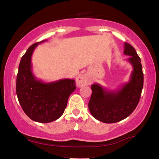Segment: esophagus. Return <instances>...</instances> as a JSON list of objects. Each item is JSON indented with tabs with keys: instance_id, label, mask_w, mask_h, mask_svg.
Segmentation results:
<instances>
[{
	"instance_id": "obj_1",
	"label": "esophagus",
	"mask_w": 159,
	"mask_h": 159,
	"mask_svg": "<svg viewBox=\"0 0 159 159\" xmlns=\"http://www.w3.org/2000/svg\"><path fill=\"white\" fill-rule=\"evenodd\" d=\"M91 80L89 77L88 75H86V74H82L78 76V78H76V85L78 87H81V86H86L90 84Z\"/></svg>"
}]
</instances>
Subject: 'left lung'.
Masks as SVG:
<instances>
[{"label": "left lung", "mask_w": 159, "mask_h": 159, "mask_svg": "<svg viewBox=\"0 0 159 159\" xmlns=\"http://www.w3.org/2000/svg\"><path fill=\"white\" fill-rule=\"evenodd\" d=\"M124 53L130 56L127 60L133 67L129 82L113 91L103 88L99 84L91 86L92 94L89 110L93 117L106 124L127 118L136 108L141 97L144 78L140 58L129 43H124Z\"/></svg>", "instance_id": "8db88e82"}]
</instances>
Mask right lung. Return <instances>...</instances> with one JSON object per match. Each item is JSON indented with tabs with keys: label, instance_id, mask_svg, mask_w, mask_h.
I'll return each instance as SVG.
<instances>
[{
	"label": "right lung",
	"instance_id": "1",
	"mask_svg": "<svg viewBox=\"0 0 159 159\" xmlns=\"http://www.w3.org/2000/svg\"><path fill=\"white\" fill-rule=\"evenodd\" d=\"M30 46L21 59L16 76V92L25 114L34 121L49 123L58 119L66 108L67 100L75 90V80L60 79L45 83L32 72L31 57L39 43Z\"/></svg>",
	"mask_w": 159,
	"mask_h": 159
}]
</instances>
